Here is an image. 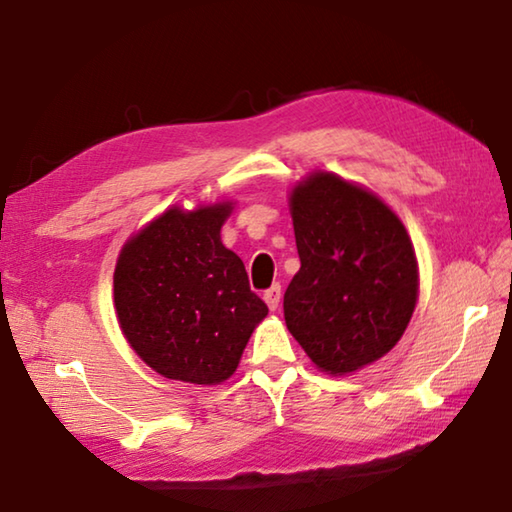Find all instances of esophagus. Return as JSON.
Here are the masks:
<instances>
[{
    "mask_svg": "<svg viewBox=\"0 0 512 512\" xmlns=\"http://www.w3.org/2000/svg\"><path fill=\"white\" fill-rule=\"evenodd\" d=\"M280 300H282V286L280 284H273L268 291H264V302L268 304V309L275 311L277 306H280Z\"/></svg>",
    "mask_w": 512,
    "mask_h": 512,
    "instance_id": "obj_1",
    "label": "esophagus"
}]
</instances>
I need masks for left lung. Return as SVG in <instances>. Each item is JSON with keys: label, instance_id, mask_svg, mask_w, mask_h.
<instances>
[{"label": "left lung", "instance_id": "obj_1", "mask_svg": "<svg viewBox=\"0 0 512 512\" xmlns=\"http://www.w3.org/2000/svg\"><path fill=\"white\" fill-rule=\"evenodd\" d=\"M300 271L284 320L315 367L345 376L383 358L410 324L418 266L410 235L374 192L315 172L291 192Z\"/></svg>", "mask_w": 512, "mask_h": 512}]
</instances>
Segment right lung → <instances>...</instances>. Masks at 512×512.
<instances>
[{
  "instance_id": "right-lung-1",
  "label": "right lung",
  "mask_w": 512,
  "mask_h": 512,
  "mask_svg": "<svg viewBox=\"0 0 512 512\" xmlns=\"http://www.w3.org/2000/svg\"><path fill=\"white\" fill-rule=\"evenodd\" d=\"M232 203L165 210L120 250L118 324L161 376L217 385L235 374L268 306L250 291L244 262L221 244Z\"/></svg>"
}]
</instances>
